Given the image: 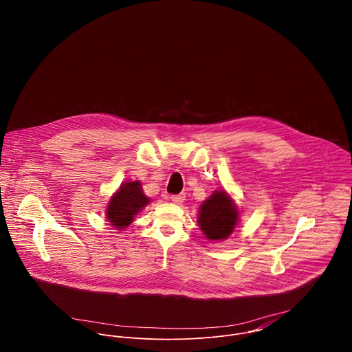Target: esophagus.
<instances>
[{
  "label": "esophagus",
  "instance_id": "1",
  "mask_svg": "<svg viewBox=\"0 0 352 352\" xmlns=\"http://www.w3.org/2000/svg\"><path fill=\"white\" fill-rule=\"evenodd\" d=\"M170 199H172V202H175V204L180 205V204H183V202H184V199H186V195H184V194H177V195H172V197H170Z\"/></svg>",
  "mask_w": 352,
  "mask_h": 352
}]
</instances>
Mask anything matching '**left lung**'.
<instances>
[{
  "label": "left lung",
  "instance_id": "8db88e82",
  "mask_svg": "<svg viewBox=\"0 0 352 352\" xmlns=\"http://www.w3.org/2000/svg\"><path fill=\"white\" fill-rule=\"evenodd\" d=\"M239 221L238 206L224 190L214 191L199 206L198 226L209 241H224Z\"/></svg>",
  "mask_w": 352,
  "mask_h": 352
}]
</instances>
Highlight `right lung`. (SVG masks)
Returning <instances> with one entry per match:
<instances>
[{
    "mask_svg": "<svg viewBox=\"0 0 352 352\" xmlns=\"http://www.w3.org/2000/svg\"><path fill=\"white\" fill-rule=\"evenodd\" d=\"M148 204L150 198L144 195L142 183L139 180L125 182L110 198L106 208V219L117 230H124Z\"/></svg>",
    "mask_w": 352,
    "mask_h": 352,
    "instance_id": "add662e5",
    "label": "right lung"
}]
</instances>
